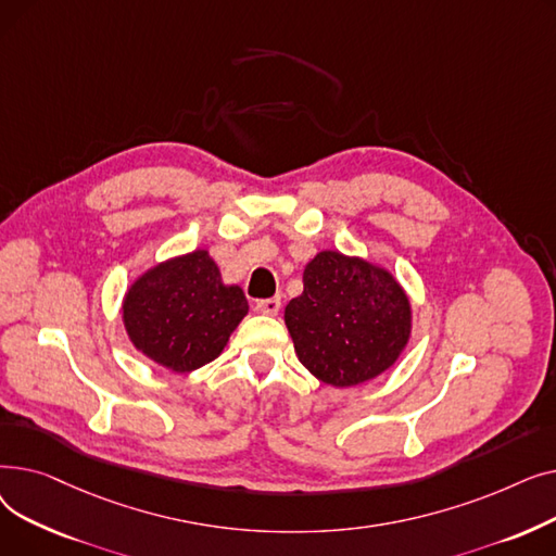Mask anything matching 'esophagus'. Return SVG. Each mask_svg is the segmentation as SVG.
Instances as JSON below:
<instances>
[{"mask_svg":"<svg viewBox=\"0 0 556 556\" xmlns=\"http://www.w3.org/2000/svg\"><path fill=\"white\" fill-rule=\"evenodd\" d=\"M281 308V300L279 298H268V300H258L254 304V311L256 313H263V315H277Z\"/></svg>","mask_w":556,"mask_h":556,"instance_id":"1","label":"esophagus"}]
</instances>
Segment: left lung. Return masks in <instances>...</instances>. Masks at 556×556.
Listing matches in <instances>:
<instances>
[{
  "label": "left lung",
  "instance_id": "obj_1",
  "mask_svg": "<svg viewBox=\"0 0 556 556\" xmlns=\"http://www.w3.org/2000/svg\"><path fill=\"white\" fill-rule=\"evenodd\" d=\"M283 319L302 365L333 388L386 371L410 338V302L396 279L329 250L306 266L302 295Z\"/></svg>",
  "mask_w": 556,
  "mask_h": 556
}]
</instances>
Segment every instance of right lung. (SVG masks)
<instances>
[{
    "label": "right lung",
    "mask_w": 556,
    "mask_h": 556,
    "mask_svg": "<svg viewBox=\"0 0 556 556\" xmlns=\"http://www.w3.org/2000/svg\"><path fill=\"white\" fill-rule=\"evenodd\" d=\"M248 313L239 286H225L204 250L170 258L132 283L124 323L143 356L178 374L212 363Z\"/></svg>",
    "instance_id": "add662e5"
}]
</instances>
